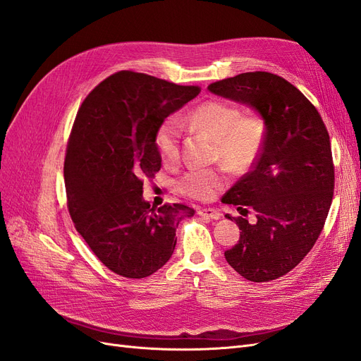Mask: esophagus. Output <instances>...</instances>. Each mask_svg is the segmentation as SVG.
<instances>
[{"instance_id": "34e87169", "label": "esophagus", "mask_w": 361, "mask_h": 361, "mask_svg": "<svg viewBox=\"0 0 361 361\" xmlns=\"http://www.w3.org/2000/svg\"><path fill=\"white\" fill-rule=\"evenodd\" d=\"M199 215H202L204 218H211V220H218V218L221 216L220 211L214 209V207H204V209H200Z\"/></svg>"}]
</instances>
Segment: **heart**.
Wrapping results in <instances>:
<instances>
[{
	"mask_svg": "<svg viewBox=\"0 0 361 361\" xmlns=\"http://www.w3.org/2000/svg\"><path fill=\"white\" fill-rule=\"evenodd\" d=\"M188 126L215 138V159H221L232 171H244L259 157L267 135L265 118L257 113H243L235 104L209 99L195 105L187 120ZM155 147L164 166H174L180 158V125L169 117L155 133ZM223 169H192L178 182L182 194L209 202L224 187Z\"/></svg>",
	"mask_w": 361,
	"mask_h": 361,
	"instance_id": "heart-1",
	"label": "heart"
}]
</instances>
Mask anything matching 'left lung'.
<instances>
[{"instance_id":"8db88e82","label":"left lung","mask_w":361,"mask_h":361,"mask_svg":"<svg viewBox=\"0 0 361 361\" xmlns=\"http://www.w3.org/2000/svg\"><path fill=\"white\" fill-rule=\"evenodd\" d=\"M207 89L251 105L265 118L264 147L253 169L221 199L241 215L253 212L256 221L233 216L241 236L224 256L250 281L276 280L307 256L329 215L334 191L329 130L307 97L276 73H239Z\"/></svg>"}]
</instances>
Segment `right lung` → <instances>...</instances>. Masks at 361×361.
Returning <instances> with one entry per match:
<instances>
[{
	"label": "right lung",
	"instance_id": "add662e5",
	"mask_svg": "<svg viewBox=\"0 0 361 361\" xmlns=\"http://www.w3.org/2000/svg\"><path fill=\"white\" fill-rule=\"evenodd\" d=\"M200 93L146 73L120 71L97 84L76 113L64 157L68 209L102 264L145 279L167 264L176 227L191 207L143 200V182L161 169L155 133Z\"/></svg>",
	"mask_w": 361,
	"mask_h": 361
}]
</instances>
